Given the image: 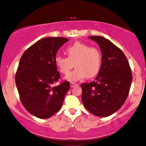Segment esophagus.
Returning a JSON list of instances; mask_svg holds the SVG:
<instances>
[{
    "mask_svg": "<svg viewBox=\"0 0 146 146\" xmlns=\"http://www.w3.org/2000/svg\"><path fill=\"white\" fill-rule=\"evenodd\" d=\"M70 85H71V87H74L75 86H77V85H78V84H77V83H73V82H71V83H70Z\"/></svg>",
    "mask_w": 146,
    "mask_h": 146,
    "instance_id": "obj_1",
    "label": "esophagus"
}]
</instances>
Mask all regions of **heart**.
Here are the masks:
<instances>
[{
    "mask_svg": "<svg viewBox=\"0 0 146 146\" xmlns=\"http://www.w3.org/2000/svg\"><path fill=\"white\" fill-rule=\"evenodd\" d=\"M67 57L57 55L55 65L60 73L67 75L74 67L76 68L66 77L70 81H77L98 75L102 64V54L98 48L81 42H76L66 48Z\"/></svg>",
    "mask_w": 146,
    "mask_h": 146,
    "instance_id": "obj_1",
    "label": "heart"
}]
</instances>
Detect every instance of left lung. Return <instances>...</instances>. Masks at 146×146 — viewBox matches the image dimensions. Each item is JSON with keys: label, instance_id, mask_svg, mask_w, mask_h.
Segmentation results:
<instances>
[{"label": "left lung", "instance_id": "1", "mask_svg": "<svg viewBox=\"0 0 146 146\" xmlns=\"http://www.w3.org/2000/svg\"><path fill=\"white\" fill-rule=\"evenodd\" d=\"M89 38L98 43L102 62L96 81L81 85L82 102L93 115L107 117L125 103L131 84V70L123 51L110 40L100 36Z\"/></svg>", "mask_w": 146, "mask_h": 146}]
</instances>
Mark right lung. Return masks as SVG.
<instances>
[{"label":"right lung","instance_id":"right-lung-1","mask_svg":"<svg viewBox=\"0 0 146 146\" xmlns=\"http://www.w3.org/2000/svg\"><path fill=\"white\" fill-rule=\"evenodd\" d=\"M65 37L42 38L29 47L21 57L15 82L21 102L31 114L46 119L59 111L70 83L61 78L55 63L59 48L68 41Z\"/></svg>","mask_w":146,"mask_h":146}]
</instances>
